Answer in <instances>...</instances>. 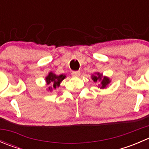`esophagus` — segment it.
<instances>
[{
    "label": "esophagus",
    "instance_id": "esophagus-1",
    "mask_svg": "<svg viewBox=\"0 0 149 149\" xmlns=\"http://www.w3.org/2000/svg\"><path fill=\"white\" fill-rule=\"evenodd\" d=\"M80 71H73L72 72V75L74 77H78V76H80Z\"/></svg>",
    "mask_w": 149,
    "mask_h": 149
}]
</instances>
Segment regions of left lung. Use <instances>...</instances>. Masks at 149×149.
Returning <instances> with one entry per match:
<instances>
[{
    "label": "left lung",
    "instance_id": "8db88e82",
    "mask_svg": "<svg viewBox=\"0 0 149 149\" xmlns=\"http://www.w3.org/2000/svg\"><path fill=\"white\" fill-rule=\"evenodd\" d=\"M91 79L94 82H101L100 84H99V88H106L111 82L110 79L109 77L105 76H104L103 74L99 73V72H95L94 74L91 75Z\"/></svg>",
    "mask_w": 149,
    "mask_h": 149
}]
</instances>
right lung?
I'll return each mask as SVG.
<instances>
[{"label": "right lung", "mask_w": 149, "mask_h": 149, "mask_svg": "<svg viewBox=\"0 0 149 149\" xmlns=\"http://www.w3.org/2000/svg\"><path fill=\"white\" fill-rule=\"evenodd\" d=\"M65 77L66 76L65 74H61L58 76L52 72H49L45 77L47 86H48V88H47V90L51 92L53 89H55L56 88L59 87L63 79H65Z\"/></svg>", "instance_id": "add662e5"}]
</instances>
